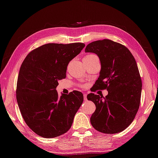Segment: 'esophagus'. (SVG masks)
Returning <instances> with one entry per match:
<instances>
[{
  "label": "esophagus",
  "instance_id": "34e87169",
  "mask_svg": "<svg viewBox=\"0 0 158 158\" xmlns=\"http://www.w3.org/2000/svg\"><path fill=\"white\" fill-rule=\"evenodd\" d=\"M87 94H84V100H87Z\"/></svg>",
  "mask_w": 158,
  "mask_h": 158
}]
</instances>
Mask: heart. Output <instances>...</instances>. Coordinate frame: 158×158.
I'll list each match as a JSON object with an SVG mask.
<instances>
[{"instance_id":"obj_1","label":"heart","mask_w":158,"mask_h":158,"mask_svg":"<svg viewBox=\"0 0 158 158\" xmlns=\"http://www.w3.org/2000/svg\"><path fill=\"white\" fill-rule=\"evenodd\" d=\"M94 56H96L93 55V54H89V55H87L86 56H85L84 58H90L94 57Z\"/></svg>"}]
</instances>
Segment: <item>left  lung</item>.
Here are the masks:
<instances>
[{"label":"left lung","instance_id":"8db88e82","mask_svg":"<svg viewBox=\"0 0 158 158\" xmlns=\"http://www.w3.org/2000/svg\"><path fill=\"white\" fill-rule=\"evenodd\" d=\"M85 52L96 53L101 64L93 91H108L105 97L87 95L96 107L91 125L108 134L123 131L134 120L140 103L142 80L135 58L125 46L108 39L89 43Z\"/></svg>","mask_w":158,"mask_h":158}]
</instances>
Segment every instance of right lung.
Returning a JSON list of instances; mask_svg holds the SVG:
<instances>
[{
	"label": "right lung",
	"mask_w": 158,
	"mask_h": 158,
	"mask_svg": "<svg viewBox=\"0 0 158 158\" xmlns=\"http://www.w3.org/2000/svg\"><path fill=\"white\" fill-rule=\"evenodd\" d=\"M85 46L81 43H48L33 50L23 62L17 81L18 105L27 125L43 138L68 131L83 102L81 92L60 96L56 87L58 80L66 77L69 62Z\"/></svg>",
	"instance_id": "add662e5"
}]
</instances>
